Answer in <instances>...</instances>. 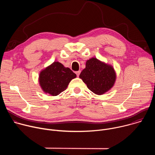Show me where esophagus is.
Listing matches in <instances>:
<instances>
[{
	"label": "esophagus",
	"instance_id": "34e87169",
	"mask_svg": "<svg viewBox=\"0 0 155 155\" xmlns=\"http://www.w3.org/2000/svg\"><path fill=\"white\" fill-rule=\"evenodd\" d=\"M80 72H81V71H77V72H76V74H77V77H78V76H79V75H80Z\"/></svg>",
	"mask_w": 155,
	"mask_h": 155
}]
</instances>
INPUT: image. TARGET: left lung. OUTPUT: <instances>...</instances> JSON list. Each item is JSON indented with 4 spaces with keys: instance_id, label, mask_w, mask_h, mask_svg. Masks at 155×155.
I'll return each instance as SVG.
<instances>
[{
    "instance_id": "1",
    "label": "left lung",
    "mask_w": 155,
    "mask_h": 155,
    "mask_svg": "<svg viewBox=\"0 0 155 155\" xmlns=\"http://www.w3.org/2000/svg\"><path fill=\"white\" fill-rule=\"evenodd\" d=\"M79 77L94 93L103 94L113 87L116 74L112 66L95 58L87 60Z\"/></svg>"
}]
</instances>
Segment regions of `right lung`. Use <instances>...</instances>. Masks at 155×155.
I'll return each mask as SVG.
<instances>
[{
    "label": "right lung",
    "mask_w": 155,
    "mask_h": 155,
    "mask_svg": "<svg viewBox=\"0 0 155 155\" xmlns=\"http://www.w3.org/2000/svg\"><path fill=\"white\" fill-rule=\"evenodd\" d=\"M76 77L77 75L69 68H65L61 63L56 61L41 71L39 83L44 92L57 96L64 91Z\"/></svg>",
    "instance_id": "add662e5"
}]
</instances>
